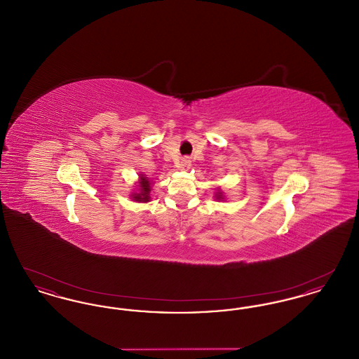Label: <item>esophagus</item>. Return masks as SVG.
Listing matches in <instances>:
<instances>
[{
  "label": "esophagus",
  "mask_w": 359,
  "mask_h": 359,
  "mask_svg": "<svg viewBox=\"0 0 359 359\" xmlns=\"http://www.w3.org/2000/svg\"><path fill=\"white\" fill-rule=\"evenodd\" d=\"M179 167H180L182 170H187V168H189V167H191V161H189V158H187V157L182 158V160H180Z\"/></svg>",
  "instance_id": "esophagus-1"
}]
</instances>
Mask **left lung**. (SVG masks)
<instances>
[{
	"label": "left lung",
	"mask_w": 359,
	"mask_h": 359,
	"mask_svg": "<svg viewBox=\"0 0 359 359\" xmlns=\"http://www.w3.org/2000/svg\"><path fill=\"white\" fill-rule=\"evenodd\" d=\"M215 201H218V202H222V201H224V192H223L222 189L221 188H218L217 189V192H215Z\"/></svg>",
	"instance_id": "obj_1"
}]
</instances>
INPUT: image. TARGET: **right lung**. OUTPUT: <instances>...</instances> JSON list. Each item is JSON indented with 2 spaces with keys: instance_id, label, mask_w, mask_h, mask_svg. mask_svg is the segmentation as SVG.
<instances>
[{
  "instance_id": "1",
  "label": "right lung",
  "mask_w": 359,
  "mask_h": 359,
  "mask_svg": "<svg viewBox=\"0 0 359 359\" xmlns=\"http://www.w3.org/2000/svg\"><path fill=\"white\" fill-rule=\"evenodd\" d=\"M154 182L144 173H138V180L136 182V188L130 192V199L138 203H148L151 202V191H152Z\"/></svg>"
}]
</instances>
